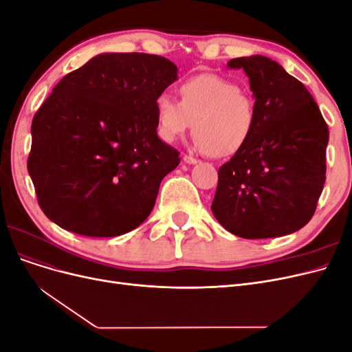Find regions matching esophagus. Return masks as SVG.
I'll list each match as a JSON object with an SVG mask.
<instances>
[{"instance_id": "1", "label": "esophagus", "mask_w": 352, "mask_h": 352, "mask_svg": "<svg viewBox=\"0 0 352 352\" xmlns=\"http://www.w3.org/2000/svg\"><path fill=\"white\" fill-rule=\"evenodd\" d=\"M184 162H185L186 164H197V163H199V160L194 158L192 155H185V157H184Z\"/></svg>"}]
</instances>
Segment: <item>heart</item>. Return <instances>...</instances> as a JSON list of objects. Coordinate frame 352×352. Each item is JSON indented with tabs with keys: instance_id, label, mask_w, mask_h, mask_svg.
Here are the masks:
<instances>
[{
	"instance_id": "obj_1",
	"label": "heart",
	"mask_w": 352,
	"mask_h": 352,
	"mask_svg": "<svg viewBox=\"0 0 352 352\" xmlns=\"http://www.w3.org/2000/svg\"><path fill=\"white\" fill-rule=\"evenodd\" d=\"M179 94L180 101L168 92L155 100L157 131L163 141H176L194 122V146L212 158L233 157L247 146L257 111L239 85L207 73L185 80Z\"/></svg>"
}]
</instances>
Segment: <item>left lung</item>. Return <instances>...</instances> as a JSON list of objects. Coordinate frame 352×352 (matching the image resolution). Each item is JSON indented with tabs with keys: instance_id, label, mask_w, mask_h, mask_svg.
Wrapping results in <instances>:
<instances>
[{
	"instance_id": "left-lung-1",
	"label": "left lung",
	"mask_w": 352,
	"mask_h": 352,
	"mask_svg": "<svg viewBox=\"0 0 352 352\" xmlns=\"http://www.w3.org/2000/svg\"><path fill=\"white\" fill-rule=\"evenodd\" d=\"M255 100L257 124L250 142L219 168L211 211L245 239L278 238L311 220L326 180L329 129L311 94L278 61L232 58Z\"/></svg>"
}]
</instances>
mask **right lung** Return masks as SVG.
Listing matches in <instances>:
<instances>
[{
	"label": "right lung",
	"instance_id": "obj_1",
	"mask_svg": "<svg viewBox=\"0 0 352 352\" xmlns=\"http://www.w3.org/2000/svg\"><path fill=\"white\" fill-rule=\"evenodd\" d=\"M177 80L170 60L102 52L66 74L32 120L28 172L39 207L83 236H119L154 208L179 153L157 135L155 100Z\"/></svg>",
	"mask_w": 352,
	"mask_h": 352
}]
</instances>
